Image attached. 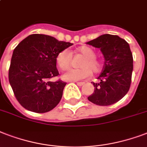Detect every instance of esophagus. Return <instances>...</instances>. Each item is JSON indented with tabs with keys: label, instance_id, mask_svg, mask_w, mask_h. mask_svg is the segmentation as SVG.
Returning <instances> with one entry per match:
<instances>
[{
	"label": "esophagus",
	"instance_id": "1",
	"mask_svg": "<svg viewBox=\"0 0 147 147\" xmlns=\"http://www.w3.org/2000/svg\"><path fill=\"white\" fill-rule=\"evenodd\" d=\"M76 84H77L78 86H83L85 83L82 82H76Z\"/></svg>",
	"mask_w": 147,
	"mask_h": 147
}]
</instances>
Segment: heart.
I'll return each instance as SVG.
<instances>
[{
	"mask_svg": "<svg viewBox=\"0 0 147 147\" xmlns=\"http://www.w3.org/2000/svg\"><path fill=\"white\" fill-rule=\"evenodd\" d=\"M85 59L80 64L81 69H70L62 76L65 81L75 82L85 79L94 73L100 72L102 69V64L96 59V53L93 49L88 46L79 47L77 49ZM71 62V54L68 50H62L56 57V63L61 70H66L70 67Z\"/></svg>",
	"mask_w": 147,
	"mask_h": 147,
	"instance_id": "heart-1",
	"label": "heart"
}]
</instances>
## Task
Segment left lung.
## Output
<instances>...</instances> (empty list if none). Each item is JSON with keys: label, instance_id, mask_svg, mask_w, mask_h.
<instances>
[{"label": "left lung", "instance_id": "left-lung-1", "mask_svg": "<svg viewBox=\"0 0 147 147\" xmlns=\"http://www.w3.org/2000/svg\"><path fill=\"white\" fill-rule=\"evenodd\" d=\"M100 49L105 58L98 82H92L95 90L88 99L98 106L116 103L128 92L133 69V55L129 44L117 35L102 34L87 42Z\"/></svg>", "mask_w": 147, "mask_h": 147}]
</instances>
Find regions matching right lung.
<instances>
[{
	"mask_svg": "<svg viewBox=\"0 0 147 147\" xmlns=\"http://www.w3.org/2000/svg\"><path fill=\"white\" fill-rule=\"evenodd\" d=\"M72 45L53 37L34 34L14 49L9 68V82L17 100L28 110L44 113L53 109L61 100L66 82L59 79L56 57Z\"/></svg>",
	"mask_w": 147,
	"mask_h": 147,
	"instance_id": "right-lung-1",
	"label": "right lung"
}]
</instances>
